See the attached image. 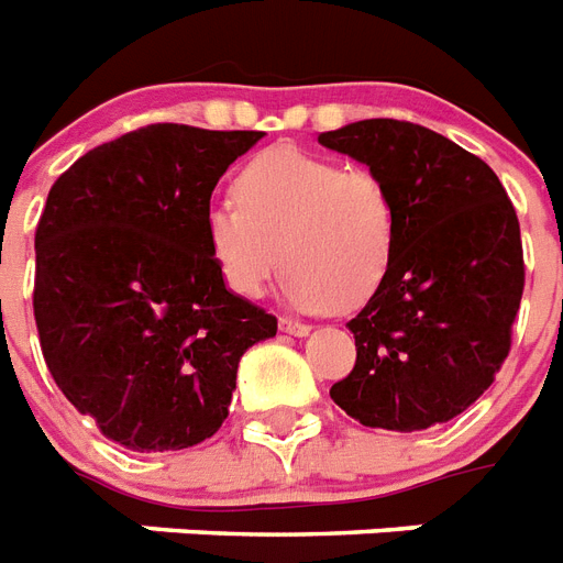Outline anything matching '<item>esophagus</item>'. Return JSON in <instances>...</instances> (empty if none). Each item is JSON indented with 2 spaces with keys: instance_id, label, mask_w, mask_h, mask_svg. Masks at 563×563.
I'll use <instances>...</instances> for the list:
<instances>
[{
  "instance_id": "esophagus-1",
  "label": "esophagus",
  "mask_w": 563,
  "mask_h": 563,
  "mask_svg": "<svg viewBox=\"0 0 563 563\" xmlns=\"http://www.w3.org/2000/svg\"><path fill=\"white\" fill-rule=\"evenodd\" d=\"M278 328H282V331L290 336H308L310 334V325H305V322H299V319L282 317L278 319Z\"/></svg>"
}]
</instances>
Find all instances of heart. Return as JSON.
<instances>
[{
	"label": "heart",
	"mask_w": 563,
	"mask_h": 563,
	"mask_svg": "<svg viewBox=\"0 0 563 563\" xmlns=\"http://www.w3.org/2000/svg\"><path fill=\"white\" fill-rule=\"evenodd\" d=\"M232 191L235 203L203 214L206 253L229 290L255 299L285 267L287 299L302 310H357L375 296L398 238V206L377 174L269 147Z\"/></svg>",
	"instance_id": "obj_1"
}]
</instances>
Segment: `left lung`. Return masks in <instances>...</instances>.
<instances>
[{"instance_id": "left-lung-1", "label": "left lung", "mask_w": 563, "mask_h": 563, "mask_svg": "<svg viewBox=\"0 0 563 563\" xmlns=\"http://www.w3.org/2000/svg\"><path fill=\"white\" fill-rule=\"evenodd\" d=\"M319 145L363 162L398 206L393 264L349 322L357 363L331 398L395 433L451 421L509 357L523 296L515 206L479 156L412 121H354Z\"/></svg>"}]
</instances>
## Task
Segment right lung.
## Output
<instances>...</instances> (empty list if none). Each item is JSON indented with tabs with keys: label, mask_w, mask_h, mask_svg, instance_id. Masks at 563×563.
Masks as SVG:
<instances>
[{
	"label": "right lung",
	"mask_w": 563,
	"mask_h": 563,
	"mask_svg": "<svg viewBox=\"0 0 563 563\" xmlns=\"http://www.w3.org/2000/svg\"><path fill=\"white\" fill-rule=\"evenodd\" d=\"M261 130L147 124L80 156L37 223L34 319L54 384L128 451L195 448L229 416L238 363L276 317L206 253L218 179Z\"/></svg>",
	"instance_id": "obj_1"
}]
</instances>
